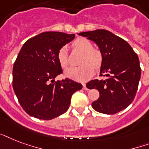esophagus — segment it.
I'll list each match as a JSON object with an SVG mask.
<instances>
[{
    "label": "esophagus",
    "mask_w": 149,
    "mask_h": 149,
    "mask_svg": "<svg viewBox=\"0 0 149 149\" xmlns=\"http://www.w3.org/2000/svg\"><path fill=\"white\" fill-rule=\"evenodd\" d=\"M83 89H84V90H85V91H87V90H88V89L86 88V84H83Z\"/></svg>",
    "instance_id": "obj_1"
}]
</instances>
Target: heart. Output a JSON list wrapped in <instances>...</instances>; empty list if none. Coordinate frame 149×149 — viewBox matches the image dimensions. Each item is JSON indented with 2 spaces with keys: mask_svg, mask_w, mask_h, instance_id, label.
<instances>
[{
  "mask_svg": "<svg viewBox=\"0 0 149 149\" xmlns=\"http://www.w3.org/2000/svg\"><path fill=\"white\" fill-rule=\"evenodd\" d=\"M73 46L84 52V55L79 67H70L65 70V77L76 81L85 82L92 77L94 69H98L102 61L101 55L97 50L93 49L92 43L85 38H77L74 41ZM57 58L60 65L63 68L66 67L69 63L67 47L63 46L58 50Z\"/></svg>",
  "mask_w": 149,
  "mask_h": 149,
  "instance_id": "heart-1",
  "label": "heart"
}]
</instances>
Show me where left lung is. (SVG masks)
I'll return each mask as SVG.
<instances>
[{"label":"left lung","instance_id":"left-lung-1","mask_svg":"<svg viewBox=\"0 0 149 149\" xmlns=\"http://www.w3.org/2000/svg\"><path fill=\"white\" fill-rule=\"evenodd\" d=\"M97 45L102 56L100 76L106 79H92L88 89H97L100 97L92 103L96 111L114 114L129 106L134 100L141 78L139 56L128 43L105 29L78 34Z\"/></svg>","mask_w":149,"mask_h":149}]
</instances>
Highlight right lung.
Instances as JSON below:
<instances>
[{"mask_svg": "<svg viewBox=\"0 0 149 149\" xmlns=\"http://www.w3.org/2000/svg\"><path fill=\"white\" fill-rule=\"evenodd\" d=\"M74 34L46 31L25 42L13 66V89L24 111L42 120H51L69 109L73 93L82 84L72 79L55 81L63 70L58 50Z\"/></svg>", "mask_w": 149, "mask_h": 149, "instance_id": "right-lung-1", "label": "right lung"}]
</instances>
